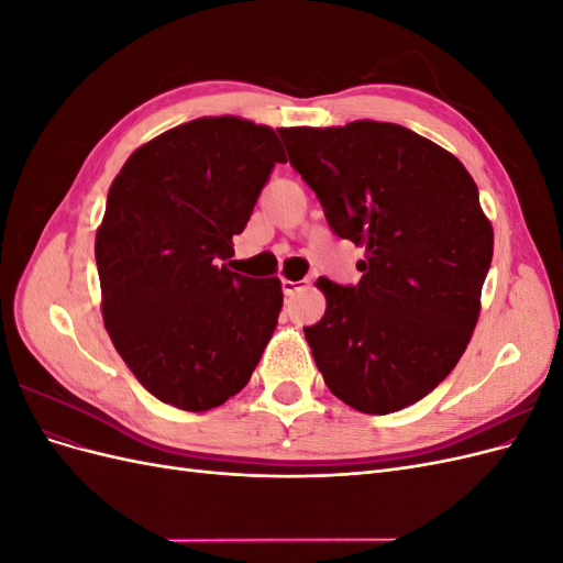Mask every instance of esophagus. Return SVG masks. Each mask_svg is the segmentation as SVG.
Masks as SVG:
<instances>
[{
    "mask_svg": "<svg viewBox=\"0 0 563 563\" xmlns=\"http://www.w3.org/2000/svg\"><path fill=\"white\" fill-rule=\"evenodd\" d=\"M310 282H305V279H300V282H291V279H282V288H284V294L286 296H294L296 291H300V288H305L308 286Z\"/></svg>",
    "mask_w": 563,
    "mask_h": 563,
    "instance_id": "esophagus-1",
    "label": "esophagus"
}]
</instances>
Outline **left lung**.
Wrapping results in <instances>:
<instances>
[{"mask_svg": "<svg viewBox=\"0 0 563 563\" xmlns=\"http://www.w3.org/2000/svg\"><path fill=\"white\" fill-rule=\"evenodd\" d=\"M279 135L333 232L366 251L356 286L317 279L327 312L305 329L314 364L356 411H401L455 368L482 312L493 228L476 183L449 150L399 124Z\"/></svg>", "mask_w": 563, "mask_h": 563, "instance_id": "obj_1", "label": "left lung"}]
</instances>
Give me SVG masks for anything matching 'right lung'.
Listing matches in <instances>:
<instances>
[{
    "label": "right lung",
    "instance_id": "right-lung-1",
    "mask_svg": "<svg viewBox=\"0 0 563 563\" xmlns=\"http://www.w3.org/2000/svg\"><path fill=\"white\" fill-rule=\"evenodd\" d=\"M277 162L275 129L199 117L131 152L110 185L96 232L100 312L119 356L164 404L192 413L225 404L275 333L282 282L218 263L232 258Z\"/></svg>",
    "mask_w": 563,
    "mask_h": 563
}]
</instances>
